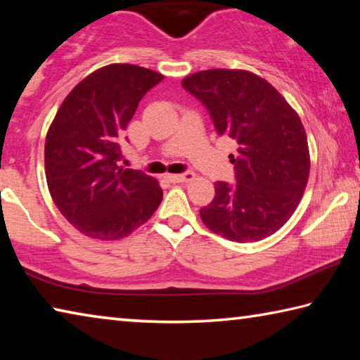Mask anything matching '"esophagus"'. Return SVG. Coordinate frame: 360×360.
I'll list each match as a JSON object with an SVG mask.
<instances>
[{
  "label": "esophagus",
  "mask_w": 360,
  "mask_h": 360,
  "mask_svg": "<svg viewBox=\"0 0 360 360\" xmlns=\"http://www.w3.org/2000/svg\"><path fill=\"white\" fill-rule=\"evenodd\" d=\"M167 179L169 182H187V181L195 179V173L186 172V173H182V174H168Z\"/></svg>",
  "instance_id": "obj_1"
}]
</instances>
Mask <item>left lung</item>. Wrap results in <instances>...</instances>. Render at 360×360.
I'll return each mask as SVG.
<instances>
[{
    "mask_svg": "<svg viewBox=\"0 0 360 360\" xmlns=\"http://www.w3.org/2000/svg\"><path fill=\"white\" fill-rule=\"evenodd\" d=\"M217 135L238 143L235 182L217 181L203 224L230 241H260L294 214L309 174L307 133L298 114L265 79L245 70H208L184 77Z\"/></svg>",
    "mask_w": 360,
    "mask_h": 360,
    "instance_id": "obj_1",
    "label": "left lung"
}]
</instances>
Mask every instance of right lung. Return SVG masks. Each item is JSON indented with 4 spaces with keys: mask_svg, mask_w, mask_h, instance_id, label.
Masks as SVG:
<instances>
[{
    "mask_svg": "<svg viewBox=\"0 0 360 360\" xmlns=\"http://www.w3.org/2000/svg\"><path fill=\"white\" fill-rule=\"evenodd\" d=\"M163 76L112 63L79 82L46 136V179L53 203L90 238L112 241L148 222L163 192L157 179L119 165L125 129L146 92Z\"/></svg>",
    "mask_w": 360,
    "mask_h": 360,
    "instance_id": "right-lung-1",
    "label": "right lung"
}]
</instances>
